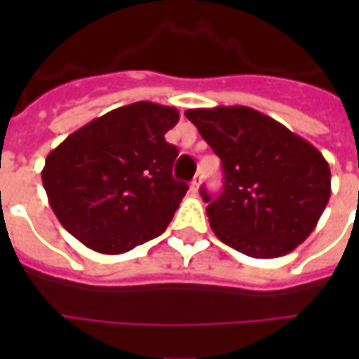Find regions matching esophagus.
<instances>
[{
	"mask_svg": "<svg viewBox=\"0 0 359 359\" xmlns=\"http://www.w3.org/2000/svg\"><path fill=\"white\" fill-rule=\"evenodd\" d=\"M198 190H200V177H196V179L192 180V184H190V192H192V194H198Z\"/></svg>",
	"mask_w": 359,
	"mask_h": 359,
	"instance_id": "esophagus-1",
	"label": "esophagus"
}]
</instances>
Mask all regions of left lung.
Masks as SVG:
<instances>
[{
  "mask_svg": "<svg viewBox=\"0 0 359 359\" xmlns=\"http://www.w3.org/2000/svg\"><path fill=\"white\" fill-rule=\"evenodd\" d=\"M223 163V192L205 190V213L219 241L271 259L308 238L331 198L321 151L285 125L244 105L184 113Z\"/></svg>",
  "mask_w": 359,
  "mask_h": 359,
  "instance_id": "left-lung-1",
  "label": "left lung"
}]
</instances>
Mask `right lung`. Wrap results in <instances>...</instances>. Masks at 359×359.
Returning a JSON list of instances; mask_svg holds the SVG:
<instances>
[{
  "label": "right lung",
  "mask_w": 359,
  "mask_h": 359,
  "mask_svg": "<svg viewBox=\"0 0 359 359\" xmlns=\"http://www.w3.org/2000/svg\"><path fill=\"white\" fill-rule=\"evenodd\" d=\"M175 107L136 102L105 113L51 149L42 182L59 223L86 248L125 254L171 223L184 182L172 179L179 149L165 140Z\"/></svg>",
  "instance_id": "add662e5"
}]
</instances>
